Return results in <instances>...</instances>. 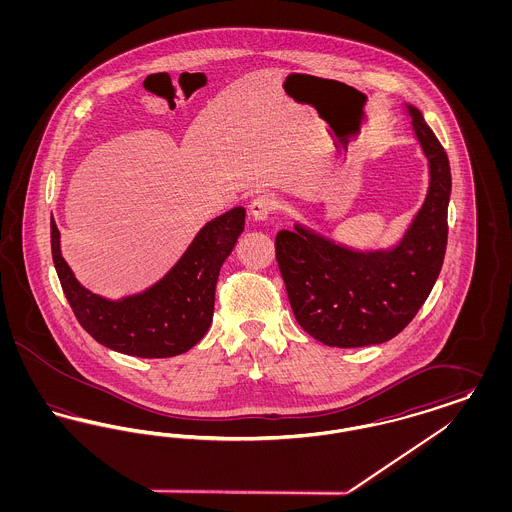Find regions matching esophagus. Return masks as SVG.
Listing matches in <instances>:
<instances>
[{"label": "esophagus", "mask_w": 512, "mask_h": 512, "mask_svg": "<svg viewBox=\"0 0 512 512\" xmlns=\"http://www.w3.org/2000/svg\"><path fill=\"white\" fill-rule=\"evenodd\" d=\"M276 207H278V203H276L274 195L265 194L259 195V197H255V199L251 201L249 211H251L253 219L267 220L268 217L276 211Z\"/></svg>", "instance_id": "34e87169"}]
</instances>
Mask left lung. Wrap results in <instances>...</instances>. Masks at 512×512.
Wrapping results in <instances>:
<instances>
[{
    "instance_id": "obj_1",
    "label": "left lung",
    "mask_w": 512,
    "mask_h": 512,
    "mask_svg": "<svg viewBox=\"0 0 512 512\" xmlns=\"http://www.w3.org/2000/svg\"><path fill=\"white\" fill-rule=\"evenodd\" d=\"M413 128L430 163V190L403 242L359 253L295 226L274 240L276 261L297 324L330 347H363L395 338L432 292L447 247L451 169L418 109Z\"/></svg>"
}]
</instances>
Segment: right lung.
I'll return each mask as SVG.
<instances>
[{
	"mask_svg": "<svg viewBox=\"0 0 512 512\" xmlns=\"http://www.w3.org/2000/svg\"><path fill=\"white\" fill-rule=\"evenodd\" d=\"M244 207L207 222L176 267L147 292L107 301L84 290L59 251L51 220V255L80 326L101 345L124 355L165 359L192 349L213 320L220 267L244 232Z\"/></svg>",
	"mask_w": 512,
	"mask_h": 512,
	"instance_id": "1",
	"label": "right lung"
}]
</instances>
